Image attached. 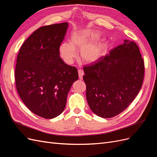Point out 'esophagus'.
<instances>
[{
	"instance_id": "1",
	"label": "esophagus",
	"mask_w": 157,
	"mask_h": 157,
	"mask_svg": "<svg viewBox=\"0 0 157 157\" xmlns=\"http://www.w3.org/2000/svg\"><path fill=\"white\" fill-rule=\"evenodd\" d=\"M78 77L80 80H82V77L84 75V71L82 69H78Z\"/></svg>"
}]
</instances>
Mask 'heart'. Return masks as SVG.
I'll use <instances>...</instances> for the list:
<instances>
[{
  "mask_svg": "<svg viewBox=\"0 0 157 157\" xmlns=\"http://www.w3.org/2000/svg\"><path fill=\"white\" fill-rule=\"evenodd\" d=\"M101 33L94 30L83 29L75 31L71 36L70 42H62L59 47V52L64 62L72 64L77 58L76 49H80V56L86 63L96 62L101 58L106 46V42L98 40Z\"/></svg>",
  "mask_w": 157,
  "mask_h": 157,
  "instance_id": "obj_1",
  "label": "heart"
}]
</instances>
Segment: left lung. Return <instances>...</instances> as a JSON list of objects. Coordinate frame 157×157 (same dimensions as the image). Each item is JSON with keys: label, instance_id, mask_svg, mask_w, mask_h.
Segmentation results:
<instances>
[{"label": "left lung", "instance_id": "left-lung-1", "mask_svg": "<svg viewBox=\"0 0 157 157\" xmlns=\"http://www.w3.org/2000/svg\"><path fill=\"white\" fill-rule=\"evenodd\" d=\"M84 71L90 109L99 117L111 118L126 109L138 94L144 62L137 45L124 40L97 63L84 67Z\"/></svg>", "mask_w": 157, "mask_h": 157}]
</instances>
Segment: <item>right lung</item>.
I'll use <instances>...</instances> for the list:
<instances>
[{
	"instance_id": "obj_1",
	"label": "right lung",
	"mask_w": 157,
	"mask_h": 157,
	"mask_svg": "<svg viewBox=\"0 0 157 157\" xmlns=\"http://www.w3.org/2000/svg\"><path fill=\"white\" fill-rule=\"evenodd\" d=\"M68 23L41 27L23 42L15 70L16 86L25 105L35 115L53 118L64 110L77 69L64 63L59 47Z\"/></svg>"
}]
</instances>
